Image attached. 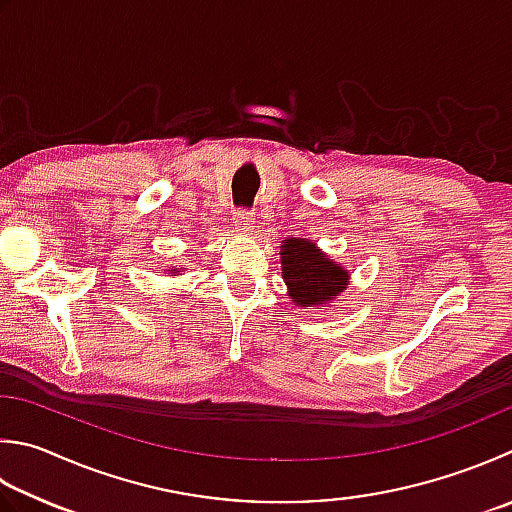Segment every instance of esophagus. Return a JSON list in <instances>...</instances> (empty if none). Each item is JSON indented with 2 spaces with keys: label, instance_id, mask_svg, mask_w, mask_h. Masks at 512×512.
Returning <instances> with one entry per match:
<instances>
[{
  "label": "esophagus",
  "instance_id": "1",
  "mask_svg": "<svg viewBox=\"0 0 512 512\" xmlns=\"http://www.w3.org/2000/svg\"><path fill=\"white\" fill-rule=\"evenodd\" d=\"M234 223H236L238 229L252 231V229H254V223H256V218H254L252 211L240 209V211H236V214H234Z\"/></svg>",
  "mask_w": 512,
  "mask_h": 512
}]
</instances>
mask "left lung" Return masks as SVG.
<instances>
[{"label": "left lung", "mask_w": 512, "mask_h": 512, "mask_svg": "<svg viewBox=\"0 0 512 512\" xmlns=\"http://www.w3.org/2000/svg\"><path fill=\"white\" fill-rule=\"evenodd\" d=\"M281 269L289 298L303 310H323L350 283L347 269L305 238H287L281 245Z\"/></svg>", "instance_id": "8db88e82"}]
</instances>
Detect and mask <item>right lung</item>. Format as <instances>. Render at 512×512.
<instances>
[{
	"instance_id": "add662e5",
	"label": "right lung",
	"mask_w": 512,
	"mask_h": 512,
	"mask_svg": "<svg viewBox=\"0 0 512 512\" xmlns=\"http://www.w3.org/2000/svg\"><path fill=\"white\" fill-rule=\"evenodd\" d=\"M167 272H169V274H173V276H176V274H178V267H176V269H167Z\"/></svg>"
}]
</instances>
